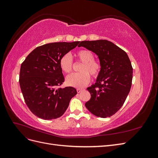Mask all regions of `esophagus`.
<instances>
[{
    "mask_svg": "<svg viewBox=\"0 0 158 158\" xmlns=\"http://www.w3.org/2000/svg\"><path fill=\"white\" fill-rule=\"evenodd\" d=\"M76 91H77V93H80V92H82V89H79V88H78L77 89H76Z\"/></svg>",
    "mask_w": 158,
    "mask_h": 158,
    "instance_id": "1",
    "label": "esophagus"
}]
</instances>
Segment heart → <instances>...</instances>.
<instances>
[{"instance_id": "obj_1", "label": "heart", "mask_w": 158, "mask_h": 158, "mask_svg": "<svg viewBox=\"0 0 158 158\" xmlns=\"http://www.w3.org/2000/svg\"><path fill=\"white\" fill-rule=\"evenodd\" d=\"M75 55L77 59L82 63L80 68V73L69 75L66 78V83L70 86L83 88L90 81L89 74L94 78L98 77L101 73L102 66L99 61L94 59L93 52L89 50H79ZM59 65L63 73H70L73 67V60L71 56L69 54L63 55L60 59Z\"/></svg>"}]
</instances>
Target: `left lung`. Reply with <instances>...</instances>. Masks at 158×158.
Instances as JSON below:
<instances>
[{"label":"left lung","instance_id":"left-lung-1","mask_svg":"<svg viewBox=\"0 0 158 158\" xmlns=\"http://www.w3.org/2000/svg\"><path fill=\"white\" fill-rule=\"evenodd\" d=\"M78 46L95 52L102 66L96 82L87 88L91 98L85 107L97 117H111L121 109L130 92L131 60L125 51L107 40L83 41Z\"/></svg>","mask_w":158,"mask_h":158}]
</instances>
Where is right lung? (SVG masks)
Wrapping results in <instances>:
<instances>
[{
  "label": "right lung",
  "mask_w": 158,
  "mask_h": 158,
  "mask_svg": "<svg viewBox=\"0 0 158 158\" xmlns=\"http://www.w3.org/2000/svg\"><path fill=\"white\" fill-rule=\"evenodd\" d=\"M79 43H51L37 47L22 63L19 83L27 106L35 116L45 120L61 117L77 94L73 87H60L64 78L59 60Z\"/></svg>",
  "instance_id": "add662e5"
}]
</instances>
